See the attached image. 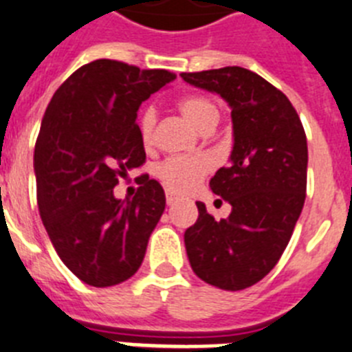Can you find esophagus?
I'll return each instance as SVG.
<instances>
[{"mask_svg":"<svg viewBox=\"0 0 352 352\" xmlns=\"http://www.w3.org/2000/svg\"><path fill=\"white\" fill-rule=\"evenodd\" d=\"M177 200H179V198H177L175 195L170 193V191H166V204H168V206H173Z\"/></svg>","mask_w":352,"mask_h":352,"instance_id":"34e87169","label":"esophagus"}]
</instances>
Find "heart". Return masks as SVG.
Here are the masks:
<instances>
[{"label": "heart", "mask_w": 352, "mask_h": 352, "mask_svg": "<svg viewBox=\"0 0 352 352\" xmlns=\"http://www.w3.org/2000/svg\"><path fill=\"white\" fill-rule=\"evenodd\" d=\"M180 113L188 118L198 131L216 127L219 120L218 108L206 97H186L179 102ZM155 124V111L145 109L140 118V134L145 143L151 142ZM212 168V161L207 155H186V157H170L155 166L154 173L164 186L173 193H188L198 180L204 179Z\"/></svg>", "instance_id": "b5f03b06"}]
</instances>
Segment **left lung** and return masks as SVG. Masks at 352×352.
Listing matches in <instances>:
<instances>
[{
	"mask_svg": "<svg viewBox=\"0 0 352 352\" xmlns=\"http://www.w3.org/2000/svg\"><path fill=\"white\" fill-rule=\"evenodd\" d=\"M180 78L228 104L234 138L230 164L209 182L232 212L216 221L197 201V223L184 232L189 264L210 285L243 290L276 265L303 210L307 136L290 100L252 70L223 67Z\"/></svg>",
	"mask_w": 352,
	"mask_h": 352,
	"instance_id": "8db88e82",
	"label": "left lung"
}]
</instances>
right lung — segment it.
Listing matches in <instances>:
<instances>
[{
  "label": "right lung",
  "mask_w": 352,
  "mask_h": 352,
  "mask_svg": "<svg viewBox=\"0 0 352 352\" xmlns=\"http://www.w3.org/2000/svg\"><path fill=\"white\" fill-rule=\"evenodd\" d=\"M173 79L168 70L96 60L76 70L45 109L33 155L38 210L63 264L87 285H118L142 265L164 191L145 180L120 200L113 188L145 161L140 106Z\"/></svg>",
  "instance_id": "right-lung-1"
}]
</instances>
